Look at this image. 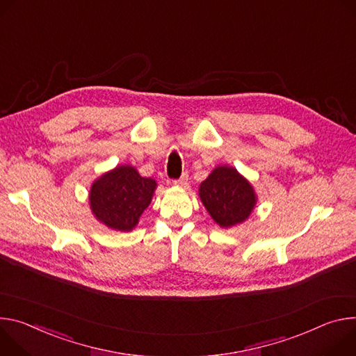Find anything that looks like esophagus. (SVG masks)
Wrapping results in <instances>:
<instances>
[{
    "mask_svg": "<svg viewBox=\"0 0 356 356\" xmlns=\"http://www.w3.org/2000/svg\"><path fill=\"white\" fill-rule=\"evenodd\" d=\"M186 182H188V174L184 172L179 179L174 181V185H177V186H184V185H186Z\"/></svg>",
    "mask_w": 356,
    "mask_h": 356,
    "instance_id": "1",
    "label": "esophagus"
}]
</instances>
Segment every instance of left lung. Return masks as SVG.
<instances>
[{"label": "left lung", "instance_id": "8db88e82", "mask_svg": "<svg viewBox=\"0 0 356 356\" xmlns=\"http://www.w3.org/2000/svg\"><path fill=\"white\" fill-rule=\"evenodd\" d=\"M200 198L211 218L223 229L248 220L257 204L253 185L234 167L218 165L200 185Z\"/></svg>", "mask_w": 356, "mask_h": 356}]
</instances>
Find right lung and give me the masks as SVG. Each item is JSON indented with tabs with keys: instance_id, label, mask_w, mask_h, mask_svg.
Returning <instances> with one entry per match:
<instances>
[{
	"instance_id": "add662e5",
	"label": "right lung",
	"mask_w": 356,
	"mask_h": 356,
	"mask_svg": "<svg viewBox=\"0 0 356 356\" xmlns=\"http://www.w3.org/2000/svg\"><path fill=\"white\" fill-rule=\"evenodd\" d=\"M156 181L141 177L133 165H117L96 178L89 205L96 220L118 232H131L152 201Z\"/></svg>"
}]
</instances>
